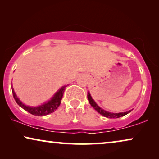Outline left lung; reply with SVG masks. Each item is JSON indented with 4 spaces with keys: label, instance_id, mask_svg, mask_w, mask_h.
Returning a JSON list of instances; mask_svg holds the SVG:
<instances>
[{
    "label": "left lung",
    "instance_id": "left-lung-1",
    "mask_svg": "<svg viewBox=\"0 0 159 159\" xmlns=\"http://www.w3.org/2000/svg\"><path fill=\"white\" fill-rule=\"evenodd\" d=\"M88 101H89V103L91 106H93V108H95V111H97L99 113V114H101V115H103V116L105 117H107V118H119V117H121V116H125V115H127L128 113L131 112L132 110L129 111H126V112H122V113H116V114H114V113H111V112H108L106 111H104L102 109L99 107L97 105L96 103L93 101V99L92 98V97H91V95L90 93H88Z\"/></svg>",
    "mask_w": 159,
    "mask_h": 159
}]
</instances>
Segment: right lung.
<instances>
[{
    "label": "right lung",
    "instance_id": "1",
    "mask_svg": "<svg viewBox=\"0 0 159 159\" xmlns=\"http://www.w3.org/2000/svg\"><path fill=\"white\" fill-rule=\"evenodd\" d=\"M66 86L62 87L58 91L57 93L54 95V96L52 98L51 101H49L47 103L43 104V105H41L40 106H38V107H30V106H25V104H23L21 102L19 101V99L16 97V95L15 94L14 89L12 88V93L13 96H14V98L17 104L19 106H21V108H24L25 111H27L30 114L32 115H35V116H45V115H48L51 113H53L57 109L58 106H59L61 103V98L63 97V95H64V92L65 90V88H66Z\"/></svg>",
    "mask_w": 159,
    "mask_h": 159
}]
</instances>
